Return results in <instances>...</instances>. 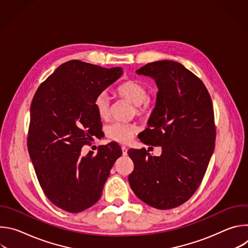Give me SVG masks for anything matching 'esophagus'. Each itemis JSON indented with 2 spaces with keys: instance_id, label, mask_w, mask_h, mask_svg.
<instances>
[{
  "instance_id": "esophagus-1",
  "label": "esophagus",
  "mask_w": 248,
  "mask_h": 248,
  "mask_svg": "<svg viewBox=\"0 0 248 248\" xmlns=\"http://www.w3.org/2000/svg\"><path fill=\"white\" fill-rule=\"evenodd\" d=\"M122 151H123V155L124 156L127 155V148L125 146H122Z\"/></svg>"
}]
</instances>
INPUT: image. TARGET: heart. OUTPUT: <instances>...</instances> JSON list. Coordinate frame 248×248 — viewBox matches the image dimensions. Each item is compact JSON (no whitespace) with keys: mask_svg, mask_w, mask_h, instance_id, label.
Masks as SVG:
<instances>
[{"mask_svg":"<svg viewBox=\"0 0 248 248\" xmlns=\"http://www.w3.org/2000/svg\"><path fill=\"white\" fill-rule=\"evenodd\" d=\"M117 96L134 105V114L140 117L148 116L153 109V100L147 95V88L137 80L128 79L122 82L116 89ZM110 99L105 93L99 94L94 100V108L101 120H107L110 115ZM136 132L132 124L113 123L106 128V135L120 143H128Z\"/></svg>","mask_w":248,"mask_h":248,"instance_id":"heart-1","label":"heart"}]
</instances>
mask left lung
Instances as JSON below:
<instances>
[{
  "label": "left lung",
  "instance_id": "obj_1",
  "mask_svg": "<svg viewBox=\"0 0 248 248\" xmlns=\"http://www.w3.org/2000/svg\"><path fill=\"white\" fill-rule=\"evenodd\" d=\"M136 74L152 78L159 90L148 127L138 137L146 145L161 146L162 154L129 149L134 164L129 186L141 201L156 209L175 208L197 190L213 154V104L200 78L178 62H149Z\"/></svg>",
  "mask_w": 248,
  "mask_h": 248
}]
</instances>
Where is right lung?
<instances>
[{"label":"right lung","instance_id":"add662e5","mask_svg":"<svg viewBox=\"0 0 248 248\" xmlns=\"http://www.w3.org/2000/svg\"><path fill=\"white\" fill-rule=\"evenodd\" d=\"M123 75L73 60L61 64L38 87L30 106L27 147L38 182L57 207L78 213L101 197L116 160L117 142L99 146L93 156L81 148L102 131L94 100Z\"/></svg>","mask_w":248,"mask_h":248}]
</instances>
